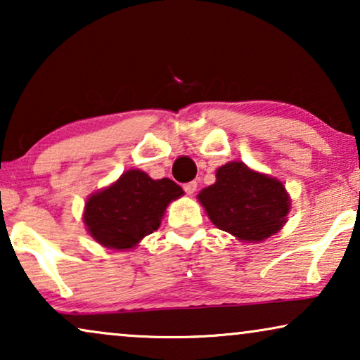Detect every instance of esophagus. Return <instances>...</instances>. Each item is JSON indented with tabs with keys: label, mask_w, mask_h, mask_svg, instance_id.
Instances as JSON below:
<instances>
[{
	"label": "esophagus",
	"mask_w": 360,
	"mask_h": 360,
	"mask_svg": "<svg viewBox=\"0 0 360 360\" xmlns=\"http://www.w3.org/2000/svg\"><path fill=\"white\" fill-rule=\"evenodd\" d=\"M196 188H198V184H196V181H188V184L184 185V190L188 195H193L195 191H196Z\"/></svg>",
	"instance_id": "obj_1"
}]
</instances>
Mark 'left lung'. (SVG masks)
<instances>
[{
    "mask_svg": "<svg viewBox=\"0 0 360 360\" xmlns=\"http://www.w3.org/2000/svg\"><path fill=\"white\" fill-rule=\"evenodd\" d=\"M214 226L245 243H260L285 224L290 200L285 186L269 175L229 162L216 172V184L198 195Z\"/></svg>",
    "mask_w": 360,
    "mask_h": 360,
    "instance_id": "1",
    "label": "left lung"
}]
</instances>
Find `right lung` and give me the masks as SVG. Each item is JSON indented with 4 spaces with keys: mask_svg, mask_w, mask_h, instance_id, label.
<instances>
[{
    "mask_svg": "<svg viewBox=\"0 0 360 360\" xmlns=\"http://www.w3.org/2000/svg\"><path fill=\"white\" fill-rule=\"evenodd\" d=\"M181 195L174 180H152L144 172L127 170L116 184L88 198L83 221L105 248L131 249L159 228L167 206Z\"/></svg>",
    "mask_w": 360,
    "mask_h": 360,
    "instance_id": "add662e5",
    "label": "right lung"
}]
</instances>
